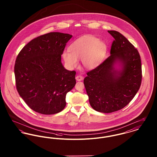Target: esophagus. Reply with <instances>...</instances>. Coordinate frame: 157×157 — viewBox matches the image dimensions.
Segmentation results:
<instances>
[{"mask_svg": "<svg viewBox=\"0 0 157 157\" xmlns=\"http://www.w3.org/2000/svg\"><path fill=\"white\" fill-rule=\"evenodd\" d=\"M83 77L81 75H78L77 76H76V80L78 81H81L82 80H83Z\"/></svg>", "mask_w": 157, "mask_h": 157, "instance_id": "1", "label": "esophagus"}]
</instances>
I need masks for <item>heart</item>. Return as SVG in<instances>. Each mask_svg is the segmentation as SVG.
<instances>
[{"mask_svg":"<svg viewBox=\"0 0 157 157\" xmlns=\"http://www.w3.org/2000/svg\"><path fill=\"white\" fill-rule=\"evenodd\" d=\"M105 44L98 38L86 36L73 42L69 47V51L62 54L67 66L74 69L78 65V60L82 59V63L86 69H93L101 63L106 53Z\"/></svg>","mask_w":157,"mask_h":157,"instance_id":"heart-1","label":"heart"}]
</instances>
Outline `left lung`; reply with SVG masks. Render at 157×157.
I'll return each mask as SVG.
<instances>
[{
  "instance_id": "obj_1",
  "label": "left lung",
  "mask_w": 157,
  "mask_h": 157,
  "mask_svg": "<svg viewBox=\"0 0 157 157\" xmlns=\"http://www.w3.org/2000/svg\"><path fill=\"white\" fill-rule=\"evenodd\" d=\"M108 32L114 38L110 56L87 72L83 80L92 109L104 113L119 110L126 106L138 91L142 81L141 61L138 50L119 32Z\"/></svg>"
}]
</instances>
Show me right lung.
Instances as JSON below:
<instances>
[{
  "instance_id": "right-lung-1",
  "label": "right lung",
  "mask_w": 157,
  "mask_h": 157,
  "mask_svg": "<svg viewBox=\"0 0 157 157\" xmlns=\"http://www.w3.org/2000/svg\"><path fill=\"white\" fill-rule=\"evenodd\" d=\"M72 36L53 32L40 36L22 48L14 67L16 86L28 107L43 114L63 110L66 95L76 84L75 71L66 69L61 55Z\"/></svg>"
}]
</instances>
